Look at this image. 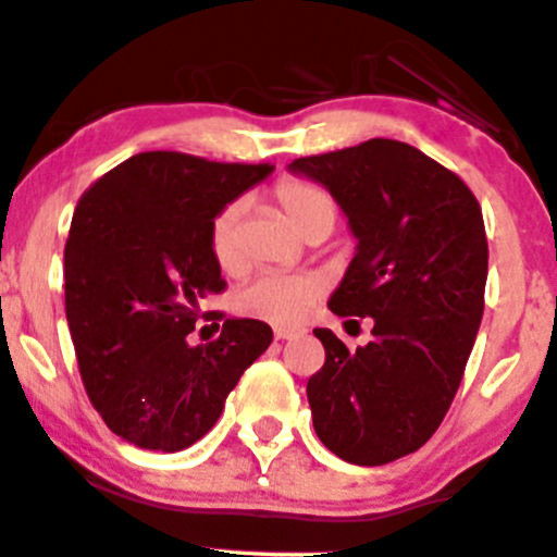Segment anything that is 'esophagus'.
I'll list each match as a JSON object with an SVG mask.
<instances>
[{"mask_svg": "<svg viewBox=\"0 0 557 557\" xmlns=\"http://www.w3.org/2000/svg\"><path fill=\"white\" fill-rule=\"evenodd\" d=\"M298 335H304L301 327H285V325L274 327V338L277 341H290V338H298Z\"/></svg>", "mask_w": 557, "mask_h": 557, "instance_id": "esophagus-1", "label": "esophagus"}]
</instances>
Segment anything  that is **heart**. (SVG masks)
<instances>
[{
    "mask_svg": "<svg viewBox=\"0 0 557 557\" xmlns=\"http://www.w3.org/2000/svg\"><path fill=\"white\" fill-rule=\"evenodd\" d=\"M272 198L290 227L301 235L311 230H333L338 206L333 195L317 182L304 176H283L272 189ZM243 200H232L213 216L209 230V248L213 261L224 272H237L243 267ZM325 285L314 274H259L235 296V309L253 320L272 325H293L301 322L322 296Z\"/></svg>",
    "mask_w": 557,
    "mask_h": 557,
    "instance_id": "obj_1",
    "label": "heart"
}]
</instances>
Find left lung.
<instances>
[{"label":"left lung","instance_id":"left-lung-1","mask_svg":"<svg viewBox=\"0 0 557 557\" xmlns=\"http://www.w3.org/2000/svg\"><path fill=\"white\" fill-rule=\"evenodd\" d=\"M288 169L327 187L357 237L330 311L375 322L357 351L333 330H314L325 346L307 383L314 431L341 460L386 466L423 447L460 388L484 317L481 206L455 171L396 139L296 158Z\"/></svg>","mask_w":557,"mask_h":557}]
</instances>
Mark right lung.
Here are the masks:
<instances>
[{
    "instance_id": "add662e5",
    "label": "right lung",
    "mask_w": 557,
    "mask_h": 557,
    "mask_svg": "<svg viewBox=\"0 0 557 557\" xmlns=\"http://www.w3.org/2000/svg\"><path fill=\"white\" fill-rule=\"evenodd\" d=\"M267 174L269 163L139 152L73 211L65 317L78 372L106 425L134 447L180 451L203 438L272 344L259 320H224L211 344L187 341L200 301L227 288L209 248L213 216Z\"/></svg>"
}]
</instances>
